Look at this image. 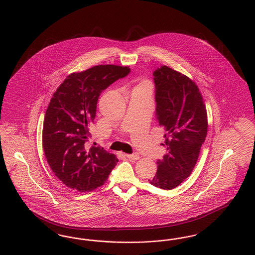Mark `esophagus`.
<instances>
[{"label":"esophagus","instance_id":"esophagus-1","mask_svg":"<svg viewBox=\"0 0 255 255\" xmlns=\"http://www.w3.org/2000/svg\"><path fill=\"white\" fill-rule=\"evenodd\" d=\"M126 158L131 159V160H137L139 158V156L137 154H132V155H129L127 154L126 155Z\"/></svg>","mask_w":255,"mask_h":255}]
</instances>
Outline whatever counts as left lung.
<instances>
[{"label":"left lung","mask_w":255,"mask_h":255,"mask_svg":"<svg viewBox=\"0 0 255 255\" xmlns=\"http://www.w3.org/2000/svg\"><path fill=\"white\" fill-rule=\"evenodd\" d=\"M153 75L156 120L165 131L167 153L158 159L157 173L148 182L170 190L187 179L194 169L206 140L207 113L198 86L188 76L167 66L158 68Z\"/></svg>","instance_id":"left-lung-1"}]
</instances>
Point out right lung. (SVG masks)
Returning a JSON list of instances; mask_svg holds the SVG:
<instances>
[{"instance_id": "1", "label": "right lung", "mask_w": 255, "mask_h": 255, "mask_svg": "<svg viewBox=\"0 0 255 255\" xmlns=\"http://www.w3.org/2000/svg\"><path fill=\"white\" fill-rule=\"evenodd\" d=\"M129 73L126 66L97 65L69 74L52 95L43 124V149L49 167L66 186L92 191L117 165L116 155L100 147L88 148L86 142L100 94Z\"/></svg>"}]
</instances>
